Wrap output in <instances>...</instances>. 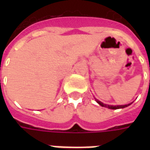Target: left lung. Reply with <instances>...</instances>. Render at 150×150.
Masks as SVG:
<instances>
[{
  "mask_svg": "<svg viewBox=\"0 0 150 150\" xmlns=\"http://www.w3.org/2000/svg\"><path fill=\"white\" fill-rule=\"evenodd\" d=\"M96 101L99 104L100 106H102V107H107V108H109V109H112V110H117V109H121V108H125V107H128L129 105H131L132 103H128V104H125V105H117V106H114V105H108V104H105V103H103L102 102H100L98 100H96Z\"/></svg>",
  "mask_w": 150,
  "mask_h": 150,
  "instance_id": "obj_1",
  "label": "left lung"
}]
</instances>
